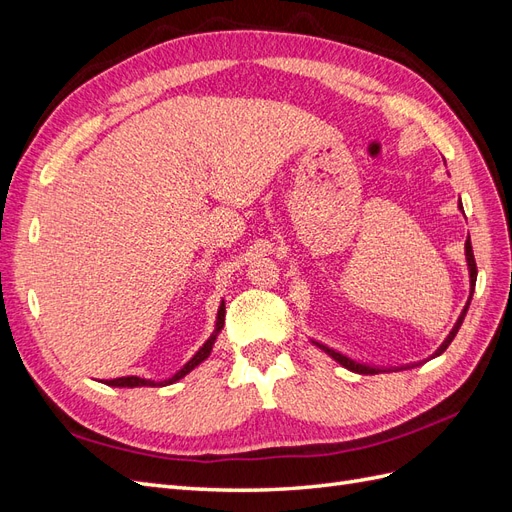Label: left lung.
<instances>
[{
  "label": "left lung",
  "mask_w": 512,
  "mask_h": 512,
  "mask_svg": "<svg viewBox=\"0 0 512 512\" xmlns=\"http://www.w3.org/2000/svg\"><path fill=\"white\" fill-rule=\"evenodd\" d=\"M459 209H461V200H459ZM466 262H468V271H470V299H468V303H466V307H463V312H461V316L457 318V322H455V327H453V331L446 335V339L442 342V346L433 352V356L431 359H436V356H440L446 348H448V344L453 342L455 339V335H457V331H459V327H461V322H463V318H466V314H468V307H470V301H472V292H474V286H476V260H474V252H472V243H470V237H468V241H466ZM312 344H316L320 350H324L327 352L331 359H335L339 365L342 367H346V369H350V371H354V374H365V376H374V374H382V371H397V369H408V367H414V365H406V367H393V369H384V367H371V365H365V363H359V361H354V359H350V356H346V354H342V352H337V350H333V348H329V346H324V344H320V342H314L312 339Z\"/></svg>",
  "instance_id": "1"
}]
</instances>
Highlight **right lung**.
<instances>
[{
    "label": "right lung",
    "instance_id": "add662e5",
    "mask_svg": "<svg viewBox=\"0 0 512 512\" xmlns=\"http://www.w3.org/2000/svg\"><path fill=\"white\" fill-rule=\"evenodd\" d=\"M224 316H226V305H224V301H222V303H220V309H218V316H215V331L211 333V337L207 339V342L198 348V352L192 356V359L177 371V374H175L173 378L156 382V380H147V378H138V376H126V378L104 380V384H108V386H121V389H134V386H166V384H173V382L181 380L183 376H188L194 367H198V365L203 363V361L207 359V356L211 354L215 339H218L220 331L224 329Z\"/></svg>",
    "mask_w": 512,
    "mask_h": 512
}]
</instances>
